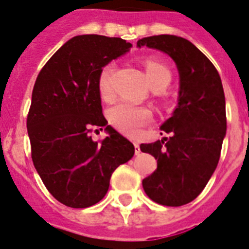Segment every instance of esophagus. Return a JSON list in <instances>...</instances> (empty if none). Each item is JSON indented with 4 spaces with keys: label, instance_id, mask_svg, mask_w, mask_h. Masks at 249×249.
<instances>
[{
    "label": "esophagus",
    "instance_id": "esophagus-1",
    "mask_svg": "<svg viewBox=\"0 0 249 249\" xmlns=\"http://www.w3.org/2000/svg\"><path fill=\"white\" fill-rule=\"evenodd\" d=\"M134 148H136V155H138L141 152V148H140V143L138 142H134Z\"/></svg>",
    "mask_w": 249,
    "mask_h": 249
}]
</instances>
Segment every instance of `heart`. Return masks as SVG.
I'll return each mask as SVG.
<instances>
[{"label":"heart","mask_w":249,"mask_h":249,"mask_svg":"<svg viewBox=\"0 0 249 249\" xmlns=\"http://www.w3.org/2000/svg\"><path fill=\"white\" fill-rule=\"evenodd\" d=\"M144 71L148 84L154 86H166L170 81L169 70L156 59H147L144 62ZM113 72L115 63L109 62L102 67L98 76V90L102 98L109 99L113 94ZM109 121L113 126L128 136H136L140 129L152 120L151 109L147 107L134 106L128 102H117L108 109Z\"/></svg>","instance_id":"1"}]
</instances>
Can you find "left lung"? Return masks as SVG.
<instances>
[{
	"instance_id": "1",
	"label": "left lung",
	"mask_w": 249,
	"mask_h": 249,
	"mask_svg": "<svg viewBox=\"0 0 249 249\" xmlns=\"http://www.w3.org/2000/svg\"><path fill=\"white\" fill-rule=\"evenodd\" d=\"M137 46L168 54L179 73L178 105L160 128L169 137L141 144V151L158 159L155 172L142 181L143 190L158 204L185 205L203 191L220 160L226 136L221 77L212 62L182 37H144Z\"/></svg>"
}]
</instances>
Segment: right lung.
<instances>
[{"mask_svg": "<svg viewBox=\"0 0 249 249\" xmlns=\"http://www.w3.org/2000/svg\"><path fill=\"white\" fill-rule=\"evenodd\" d=\"M119 37H72L48 60L33 86L27 116L33 165L49 193L71 208L101 201L113 170L134 155V146L102 113L98 76L102 67L129 52ZM109 137L94 142L93 127Z\"/></svg>", "mask_w": 249, "mask_h": 249, "instance_id": "1", "label": "right lung"}]
</instances>
